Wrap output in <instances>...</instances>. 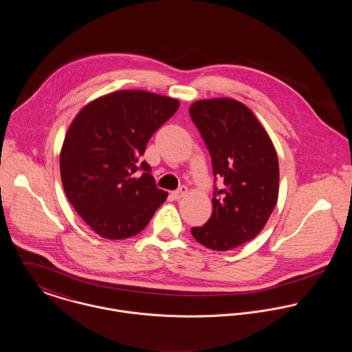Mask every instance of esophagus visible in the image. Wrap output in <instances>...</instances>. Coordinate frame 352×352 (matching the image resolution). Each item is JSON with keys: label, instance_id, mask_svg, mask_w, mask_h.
<instances>
[{"label": "esophagus", "instance_id": "34e87169", "mask_svg": "<svg viewBox=\"0 0 352 352\" xmlns=\"http://www.w3.org/2000/svg\"><path fill=\"white\" fill-rule=\"evenodd\" d=\"M186 192H188V188H186V186H181V188L171 191V197H173L174 199H179V198H182L184 195H186Z\"/></svg>", "mask_w": 352, "mask_h": 352}]
</instances>
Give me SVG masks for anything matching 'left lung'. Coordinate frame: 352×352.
Masks as SVG:
<instances>
[{"mask_svg": "<svg viewBox=\"0 0 352 352\" xmlns=\"http://www.w3.org/2000/svg\"><path fill=\"white\" fill-rule=\"evenodd\" d=\"M190 118L213 166V213L192 237L213 250L253 240L265 226L278 197V161L271 138L253 112L233 99L199 100ZM223 185L216 188V178Z\"/></svg>", "mask_w": 352, "mask_h": 352, "instance_id": "obj_1", "label": "left lung"}]
</instances>
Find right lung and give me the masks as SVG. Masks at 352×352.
<instances>
[{
    "label": "right lung",
    "instance_id": "1",
    "mask_svg": "<svg viewBox=\"0 0 352 352\" xmlns=\"http://www.w3.org/2000/svg\"><path fill=\"white\" fill-rule=\"evenodd\" d=\"M178 107L177 99L126 89L91 102L72 122L60 154L61 182L69 204L99 236H135L164 202L167 191L157 188L140 157Z\"/></svg>",
    "mask_w": 352,
    "mask_h": 352
}]
</instances>
